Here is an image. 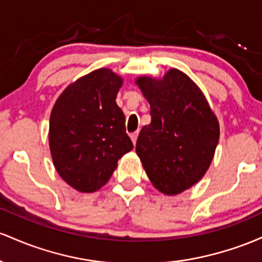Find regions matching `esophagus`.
<instances>
[{"label":"esophagus","instance_id":"34e87169","mask_svg":"<svg viewBox=\"0 0 262 262\" xmlns=\"http://www.w3.org/2000/svg\"><path fill=\"white\" fill-rule=\"evenodd\" d=\"M137 136H139V132H132V134L130 135L132 142H134V145H136V141H137Z\"/></svg>","mask_w":262,"mask_h":262}]
</instances>
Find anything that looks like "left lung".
<instances>
[{"label":"left lung","instance_id":"8db88e82","mask_svg":"<svg viewBox=\"0 0 262 262\" xmlns=\"http://www.w3.org/2000/svg\"><path fill=\"white\" fill-rule=\"evenodd\" d=\"M149 102L151 123L143 126L136 154L156 189L177 195L204 177L219 142V121L186 73L172 68L162 78L139 76Z\"/></svg>","mask_w":262,"mask_h":262}]
</instances>
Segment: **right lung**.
Instances as JSON below:
<instances>
[{"mask_svg": "<svg viewBox=\"0 0 262 262\" xmlns=\"http://www.w3.org/2000/svg\"><path fill=\"white\" fill-rule=\"evenodd\" d=\"M123 79L100 68L60 94L49 120V148L58 174L78 192L107 183L117 161L134 148L116 95Z\"/></svg>", "mask_w": 262, "mask_h": 262, "instance_id": "right-lung-1", "label": "right lung"}]
</instances>
